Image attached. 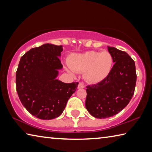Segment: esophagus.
Segmentation results:
<instances>
[{"label": "esophagus", "instance_id": "obj_1", "mask_svg": "<svg viewBox=\"0 0 152 152\" xmlns=\"http://www.w3.org/2000/svg\"><path fill=\"white\" fill-rule=\"evenodd\" d=\"M84 88V85L82 83H79V84H78V89H80V88Z\"/></svg>", "mask_w": 152, "mask_h": 152}]
</instances>
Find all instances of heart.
Returning a JSON list of instances; mask_svg holds the SVG:
<instances>
[{"mask_svg":"<svg viewBox=\"0 0 152 152\" xmlns=\"http://www.w3.org/2000/svg\"><path fill=\"white\" fill-rule=\"evenodd\" d=\"M113 58L108 51H87L72 55L69 66L74 72H84V78L90 83H98L106 78L111 71Z\"/></svg>","mask_w":152,"mask_h":152,"instance_id":"b5f03b06","label":"heart"}]
</instances>
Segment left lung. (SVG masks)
<instances>
[{
  "label": "left lung",
  "mask_w": 152,
  "mask_h": 152,
  "mask_svg": "<svg viewBox=\"0 0 152 152\" xmlns=\"http://www.w3.org/2000/svg\"><path fill=\"white\" fill-rule=\"evenodd\" d=\"M115 63L103 80L86 86L85 106L92 116L105 119L114 116L129 104L134 94L137 75L133 59L125 51L109 47Z\"/></svg>",
  "instance_id": "left-lung-1"
}]
</instances>
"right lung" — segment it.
<instances>
[{"label": "right lung", "mask_w": 152, "mask_h": 152, "mask_svg": "<svg viewBox=\"0 0 152 152\" xmlns=\"http://www.w3.org/2000/svg\"><path fill=\"white\" fill-rule=\"evenodd\" d=\"M62 45L45 43L20 58L16 72L18 96L24 107L40 119L50 120L63 113L78 82L64 83L56 79L62 69Z\"/></svg>", "instance_id": "obj_1"}]
</instances>
